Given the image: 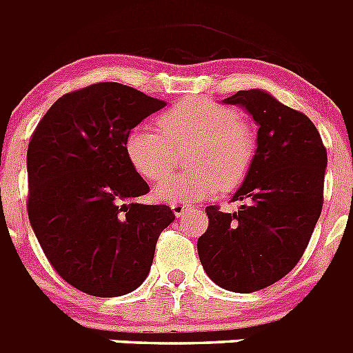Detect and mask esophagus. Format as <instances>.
<instances>
[{"mask_svg":"<svg viewBox=\"0 0 353 353\" xmlns=\"http://www.w3.org/2000/svg\"><path fill=\"white\" fill-rule=\"evenodd\" d=\"M191 205H187V203H171V210H173V214L176 215V217H182L185 212L191 210Z\"/></svg>","mask_w":353,"mask_h":353,"instance_id":"obj_1","label":"esophagus"}]
</instances>
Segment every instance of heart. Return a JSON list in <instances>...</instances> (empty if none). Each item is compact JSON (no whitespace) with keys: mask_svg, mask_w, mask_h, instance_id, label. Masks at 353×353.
Segmentation results:
<instances>
[{"mask_svg":"<svg viewBox=\"0 0 353 353\" xmlns=\"http://www.w3.org/2000/svg\"><path fill=\"white\" fill-rule=\"evenodd\" d=\"M159 130L136 127L125 138V155L141 179L155 182L173 168V150L189 145L191 170L168 176L155 196L170 203L198 201L219 187L244 182L256 154V134L230 105L207 99H183L157 120Z\"/></svg>","mask_w":353,"mask_h":353,"instance_id":"heart-1","label":"heart"}]
</instances>
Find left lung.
Masks as SVG:
<instances>
[{
    "mask_svg": "<svg viewBox=\"0 0 353 353\" xmlns=\"http://www.w3.org/2000/svg\"><path fill=\"white\" fill-rule=\"evenodd\" d=\"M258 123V148L233 194L239 212L207 207L208 228L198 239L205 272L217 286L251 293L285 277L299 263L322 214L327 150L313 121L261 90L224 99Z\"/></svg>",
    "mask_w": 353,
    "mask_h": 353,
    "instance_id": "obj_1",
    "label": "left lung"
}]
</instances>
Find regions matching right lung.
Here are the masks:
<instances>
[{
  "label": "right lung",
  "mask_w": 353,
  "mask_h": 353,
  "mask_svg": "<svg viewBox=\"0 0 353 353\" xmlns=\"http://www.w3.org/2000/svg\"><path fill=\"white\" fill-rule=\"evenodd\" d=\"M166 105L120 83L60 97L28 145V217L52 269L93 297L138 288L174 214L136 203L148 183L127 161L125 138Z\"/></svg>",
  "instance_id": "add662e5"
}]
</instances>
